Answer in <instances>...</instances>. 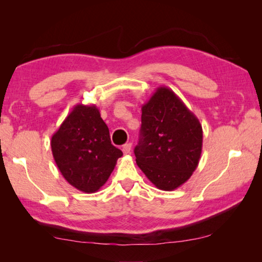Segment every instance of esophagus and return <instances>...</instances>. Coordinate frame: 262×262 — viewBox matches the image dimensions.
Listing matches in <instances>:
<instances>
[{
	"mask_svg": "<svg viewBox=\"0 0 262 262\" xmlns=\"http://www.w3.org/2000/svg\"><path fill=\"white\" fill-rule=\"evenodd\" d=\"M130 149H132V144L130 143H127L125 144L124 146H122V152H124V154H129L130 153Z\"/></svg>",
	"mask_w": 262,
	"mask_h": 262,
	"instance_id": "obj_1",
	"label": "esophagus"
}]
</instances>
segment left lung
<instances>
[{
  "label": "left lung",
  "instance_id": "1",
  "mask_svg": "<svg viewBox=\"0 0 262 262\" xmlns=\"http://www.w3.org/2000/svg\"><path fill=\"white\" fill-rule=\"evenodd\" d=\"M203 128L181 99L160 86L142 107L141 138L134 153L147 179L161 190L183 185L199 163Z\"/></svg>",
  "mask_w": 262,
  "mask_h": 262
}]
</instances>
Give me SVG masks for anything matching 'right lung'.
I'll use <instances>...</instances> for the list:
<instances>
[{"mask_svg": "<svg viewBox=\"0 0 262 262\" xmlns=\"http://www.w3.org/2000/svg\"><path fill=\"white\" fill-rule=\"evenodd\" d=\"M52 152L71 186L92 193L101 188L122 152L110 141L109 129L96 104H76L52 136Z\"/></svg>", "mask_w": 262, "mask_h": 262, "instance_id": "add662e5", "label": "right lung"}]
</instances>
